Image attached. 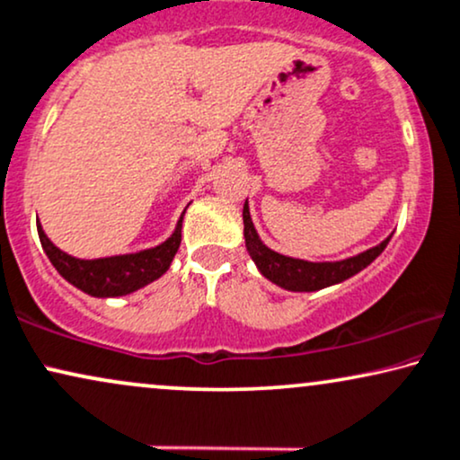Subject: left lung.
Wrapping results in <instances>:
<instances>
[{
	"label": "left lung",
	"mask_w": 460,
	"mask_h": 460,
	"mask_svg": "<svg viewBox=\"0 0 460 460\" xmlns=\"http://www.w3.org/2000/svg\"><path fill=\"white\" fill-rule=\"evenodd\" d=\"M243 240H246V250L250 259L254 261L261 276L276 284L284 290H293V293H314L333 284H340L352 278L354 273L365 270L371 261H376L391 242L393 235H388L385 242L377 246L365 250V252L354 254V257L341 259V261H304L293 259L287 254L276 252V250L267 248L263 240H261L257 229H254L252 218H250L248 199L243 203Z\"/></svg>",
	"instance_id": "1"
}]
</instances>
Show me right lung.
<instances>
[{
    "label": "right lung",
    "mask_w": 460,
    "mask_h": 460,
    "mask_svg": "<svg viewBox=\"0 0 460 460\" xmlns=\"http://www.w3.org/2000/svg\"><path fill=\"white\" fill-rule=\"evenodd\" d=\"M187 212V208H184ZM180 214L176 229L161 242L159 246L139 250L129 254H114V257L103 259H75L72 254L63 252L44 234L42 225L38 220V235L42 248L55 270L61 273L72 287L80 288L91 297H125V295L136 293L146 284L159 280V278L170 270L173 257H176L180 240H182V218Z\"/></svg>",
    "instance_id": "right-lung-1"
}]
</instances>
